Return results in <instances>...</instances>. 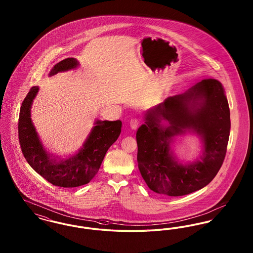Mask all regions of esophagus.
<instances>
[{
  "label": "esophagus",
  "instance_id": "34e87169",
  "mask_svg": "<svg viewBox=\"0 0 253 253\" xmlns=\"http://www.w3.org/2000/svg\"><path fill=\"white\" fill-rule=\"evenodd\" d=\"M139 120L138 119H132L130 121V127H131V129L132 130H135L137 127H138V125H139Z\"/></svg>",
  "mask_w": 253,
  "mask_h": 253
}]
</instances>
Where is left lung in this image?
<instances>
[{"label": "left lung", "mask_w": 253, "mask_h": 253, "mask_svg": "<svg viewBox=\"0 0 253 253\" xmlns=\"http://www.w3.org/2000/svg\"><path fill=\"white\" fill-rule=\"evenodd\" d=\"M136 132L137 163L148 187L167 196L196 192L212 180L227 152L230 131L229 103L222 84L203 80L180 95L169 96L144 114ZM193 133L202 155L182 164L172 145L177 136Z\"/></svg>", "instance_id": "1"}]
</instances>
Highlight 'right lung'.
Returning a JSON list of instances; mask_svg holds the SVG:
<instances>
[{
    "instance_id": "1",
    "label": "right lung",
    "mask_w": 253,
    "mask_h": 253,
    "mask_svg": "<svg viewBox=\"0 0 253 253\" xmlns=\"http://www.w3.org/2000/svg\"><path fill=\"white\" fill-rule=\"evenodd\" d=\"M80 62L68 58L55 64L49 77L76 69ZM39 86H33L22 103L19 117V141L28 164L51 184L62 188H75L94 178L109 148L116 142L121 132V121L96 120L94 127L79 152L67 158H60L46 151L31 120L33 100Z\"/></svg>"
}]
</instances>
